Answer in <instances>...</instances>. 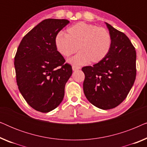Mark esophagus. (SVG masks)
Instances as JSON below:
<instances>
[{
	"label": "esophagus",
	"instance_id": "34e87169",
	"mask_svg": "<svg viewBox=\"0 0 147 147\" xmlns=\"http://www.w3.org/2000/svg\"><path fill=\"white\" fill-rule=\"evenodd\" d=\"M80 67L79 66H77V65H73L72 66V69H73V71H76V70H78L80 69Z\"/></svg>",
	"mask_w": 147,
	"mask_h": 147
}]
</instances>
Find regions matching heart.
I'll return each mask as SVG.
<instances>
[{
	"label": "heart",
	"mask_w": 147,
	"mask_h": 147,
	"mask_svg": "<svg viewBox=\"0 0 147 147\" xmlns=\"http://www.w3.org/2000/svg\"><path fill=\"white\" fill-rule=\"evenodd\" d=\"M57 51L64 57H69L78 51L80 53L70 59L74 64L81 65L89 62L101 61L109 53L112 39L104 27L80 22L66 30L65 36L59 34L55 37Z\"/></svg>",
	"instance_id": "b5f03b06"
}]
</instances>
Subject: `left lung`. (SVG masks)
<instances>
[{"instance_id": "obj_1", "label": "left lung", "mask_w": 147, "mask_h": 147, "mask_svg": "<svg viewBox=\"0 0 147 147\" xmlns=\"http://www.w3.org/2000/svg\"><path fill=\"white\" fill-rule=\"evenodd\" d=\"M106 24L112 39L109 53L101 61L82 69L86 98L102 110L112 109L124 101L136 75L135 48L125 34Z\"/></svg>"}]
</instances>
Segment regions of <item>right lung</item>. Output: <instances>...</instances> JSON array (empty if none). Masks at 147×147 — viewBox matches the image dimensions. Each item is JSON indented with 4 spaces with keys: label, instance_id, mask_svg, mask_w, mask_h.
I'll use <instances>...</instances> for the list:
<instances>
[{
    "label": "right lung",
    "instance_id": "obj_1",
    "mask_svg": "<svg viewBox=\"0 0 147 147\" xmlns=\"http://www.w3.org/2000/svg\"><path fill=\"white\" fill-rule=\"evenodd\" d=\"M69 21L43 20L21 40L15 57L18 88L28 104L41 112L59 105L72 74L71 65L57 51L55 37Z\"/></svg>",
    "mask_w": 147,
    "mask_h": 147
}]
</instances>
